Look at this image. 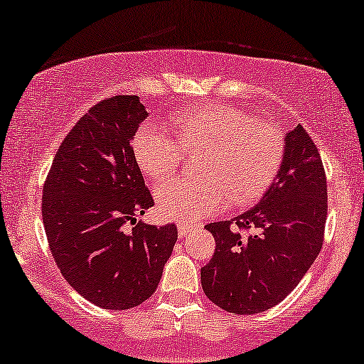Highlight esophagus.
I'll return each mask as SVG.
<instances>
[{
  "mask_svg": "<svg viewBox=\"0 0 364 364\" xmlns=\"http://www.w3.org/2000/svg\"><path fill=\"white\" fill-rule=\"evenodd\" d=\"M177 230H178V236L183 237V236L189 235L192 230H194V224H189L186 221H178L177 223Z\"/></svg>",
  "mask_w": 364,
  "mask_h": 364,
  "instance_id": "34e87169",
  "label": "esophagus"
}]
</instances>
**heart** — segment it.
Instances as JSON below:
<instances>
[{"instance_id":"obj_1","label":"heart","mask_w":364,"mask_h":364,"mask_svg":"<svg viewBox=\"0 0 364 364\" xmlns=\"http://www.w3.org/2000/svg\"><path fill=\"white\" fill-rule=\"evenodd\" d=\"M173 134L145 123L133 138L141 172L154 181L172 177L186 154L200 155L196 178L170 181L156 189L167 219L197 223L226 208L257 200L275 181L285 155V134L272 121L226 102L194 106L170 119Z\"/></svg>"}]
</instances>
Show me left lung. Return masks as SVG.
I'll return each instance as SVG.
<instances>
[{
	"instance_id": "1",
	"label": "left lung",
	"mask_w": 364,
	"mask_h": 364,
	"mask_svg": "<svg viewBox=\"0 0 364 364\" xmlns=\"http://www.w3.org/2000/svg\"><path fill=\"white\" fill-rule=\"evenodd\" d=\"M326 218L324 165L316 143L297 124L287 133L284 161L262 200L231 221L205 226L216 250L200 268L204 294L241 316L277 306L319 255Z\"/></svg>"
}]
</instances>
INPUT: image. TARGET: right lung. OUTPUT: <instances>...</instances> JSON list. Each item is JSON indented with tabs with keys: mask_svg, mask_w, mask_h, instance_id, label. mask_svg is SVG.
I'll list each match as a JSON object with an SVG mask.
<instances>
[{
	"mask_svg": "<svg viewBox=\"0 0 364 364\" xmlns=\"http://www.w3.org/2000/svg\"><path fill=\"white\" fill-rule=\"evenodd\" d=\"M146 116L138 96L89 107L58 146L43 183L42 218L57 267L84 299L109 311L154 295L177 241L175 224L136 221L155 204L132 146Z\"/></svg>",
	"mask_w": 364,
	"mask_h": 364,
	"instance_id": "obj_1",
	"label": "right lung"
}]
</instances>
